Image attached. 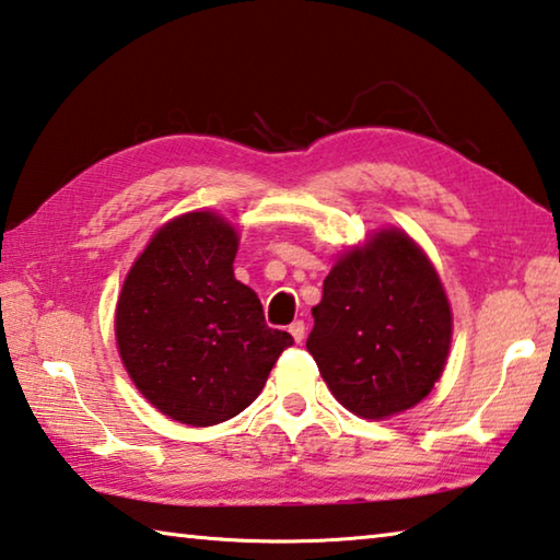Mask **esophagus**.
<instances>
[{
    "label": "esophagus",
    "instance_id": "esophagus-1",
    "mask_svg": "<svg viewBox=\"0 0 560 560\" xmlns=\"http://www.w3.org/2000/svg\"><path fill=\"white\" fill-rule=\"evenodd\" d=\"M288 331H290V335H292V339H295V341H298V345H300V341H302V339H305V322H302V319H298V322H292V325L288 327Z\"/></svg>",
    "mask_w": 560,
    "mask_h": 560
}]
</instances>
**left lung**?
Segmentation results:
<instances>
[{
    "mask_svg": "<svg viewBox=\"0 0 560 560\" xmlns=\"http://www.w3.org/2000/svg\"><path fill=\"white\" fill-rule=\"evenodd\" d=\"M312 317L307 351L331 396L359 418L404 413L443 374L450 302L433 262L404 231L384 229L341 255Z\"/></svg>",
    "mask_w": 560,
    "mask_h": 560,
    "instance_id": "obj_1",
    "label": "left lung"
}]
</instances>
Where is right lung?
I'll use <instances>...</instances> for the list:
<instances>
[{
	"instance_id": "obj_1",
	"label": "right lung",
	"mask_w": 560,
	"mask_h": 560,
	"mask_svg": "<svg viewBox=\"0 0 560 560\" xmlns=\"http://www.w3.org/2000/svg\"><path fill=\"white\" fill-rule=\"evenodd\" d=\"M238 233L211 211L176 215L127 272L115 310L120 359L137 390L172 420L206 428L248 408L292 347L235 280Z\"/></svg>"
}]
</instances>
